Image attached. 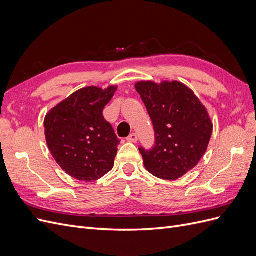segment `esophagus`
<instances>
[{
	"label": "esophagus",
	"instance_id": "obj_1",
	"mask_svg": "<svg viewBox=\"0 0 256 256\" xmlns=\"http://www.w3.org/2000/svg\"><path fill=\"white\" fill-rule=\"evenodd\" d=\"M127 140L129 141V142H132V143H136V141H138V136L136 134H131L128 138H127Z\"/></svg>",
	"mask_w": 256,
	"mask_h": 256
}]
</instances>
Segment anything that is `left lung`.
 Returning a JSON list of instances; mask_svg holds the SVG:
<instances>
[{"mask_svg": "<svg viewBox=\"0 0 256 256\" xmlns=\"http://www.w3.org/2000/svg\"><path fill=\"white\" fill-rule=\"evenodd\" d=\"M156 134L152 150L140 148L145 168L154 176L175 180L196 166L207 150L212 122L194 92L178 81L134 84Z\"/></svg>", "mask_w": 256, "mask_h": 256, "instance_id": "obj_1", "label": "left lung"}]
</instances>
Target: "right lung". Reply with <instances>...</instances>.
Segmentation results:
<instances>
[{"mask_svg":"<svg viewBox=\"0 0 256 256\" xmlns=\"http://www.w3.org/2000/svg\"><path fill=\"white\" fill-rule=\"evenodd\" d=\"M116 90L118 85L80 88L46 114L48 148L63 171L76 180H97L114 166L120 141L102 111Z\"/></svg>","mask_w":256,"mask_h":256,"instance_id":"right-lung-1","label":"right lung"}]
</instances>
